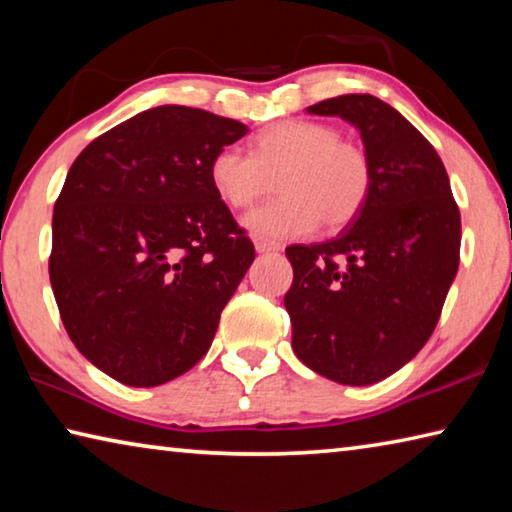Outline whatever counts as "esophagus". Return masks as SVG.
I'll return each instance as SVG.
<instances>
[{
	"mask_svg": "<svg viewBox=\"0 0 512 512\" xmlns=\"http://www.w3.org/2000/svg\"><path fill=\"white\" fill-rule=\"evenodd\" d=\"M282 246L275 244V241H266V239H255V250L257 253H277Z\"/></svg>",
	"mask_w": 512,
	"mask_h": 512,
	"instance_id": "esophagus-1",
	"label": "esophagus"
}]
</instances>
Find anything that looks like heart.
<instances>
[{
    "label": "heart",
    "mask_w": 512,
    "mask_h": 512,
    "mask_svg": "<svg viewBox=\"0 0 512 512\" xmlns=\"http://www.w3.org/2000/svg\"><path fill=\"white\" fill-rule=\"evenodd\" d=\"M210 183L237 210L271 194L277 183L284 196L244 216L250 235L275 241L311 235L320 221L336 230L357 219L372 189V164L334 126L291 119L259 133L250 153L237 146L216 151Z\"/></svg>",
    "instance_id": "heart-1"
}]
</instances>
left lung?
<instances>
[{
  "mask_svg": "<svg viewBox=\"0 0 512 512\" xmlns=\"http://www.w3.org/2000/svg\"><path fill=\"white\" fill-rule=\"evenodd\" d=\"M307 112L357 128L372 189L334 239L287 248L291 345L318 375L368 386L409 363L436 329L458 271L461 214L436 149L386 101L343 94Z\"/></svg>",
  "mask_w": 512,
  "mask_h": 512,
  "instance_id": "1",
  "label": "left lung"
}]
</instances>
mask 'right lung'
Here are the masks:
<instances>
[{
  "label": "right lung",
  "mask_w": 512,
  "mask_h": 512,
  "mask_svg": "<svg viewBox=\"0 0 512 512\" xmlns=\"http://www.w3.org/2000/svg\"><path fill=\"white\" fill-rule=\"evenodd\" d=\"M241 121L158 106L90 142L51 221L49 280L69 339L126 386L167 384L210 350L255 259L210 183Z\"/></svg>",
  "instance_id": "right-lung-1"
}]
</instances>
